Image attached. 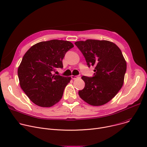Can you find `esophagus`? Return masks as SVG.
<instances>
[{"label": "esophagus", "mask_w": 147, "mask_h": 147, "mask_svg": "<svg viewBox=\"0 0 147 147\" xmlns=\"http://www.w3.org/2000/svg\"><path fill=\"white\" fill-rule=\"evenodd\" d=\"M79 76H73V75H72L71 76V78H72V79H73V80H74V79H78V78H79Z\"/></svg>", "instance_id": "34e87169"}]
</instances>
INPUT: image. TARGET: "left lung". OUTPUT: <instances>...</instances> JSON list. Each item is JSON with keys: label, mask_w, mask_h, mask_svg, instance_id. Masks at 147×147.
<instances>
[{"label": "left lung", "mask_w": 147, "mask_h": 147, "mask_svg": "<svg viewBox=\"0 0 147 147\" xmlns=\"http://www.w3.org/2000/svg\"><path fill=\"white\" fill-rule=\"evenodd\" d=\"M74 43L88 67H95L92 78L82 77L85 86L79 91L80 97L93 106L107 104L117 95L124 83L126 62L121 50L108 40L88 39Z\"/></svg>", "instance_id": "1"}]
</instances>
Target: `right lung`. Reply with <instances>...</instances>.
<instances>
[{
  "instance_id": "obj_1",
  "label": "right lung",
  "mask_w": 147,
  "mask_h": 147,
  "mask_svg": "<svg viewBox=\"0 0 147 147\" xmlns=\"http://www.w3.org/2000/svg\"><path fill=\"white\" fill-rule=\"evenodd\" d=\"M73 47L70 42L55 39L37 43L24 54L18 69V79L21 89L34 104L51 107L60 101L71 78L53 73L63 68L65 54Z\"/></svg>"
}]
</instances>
